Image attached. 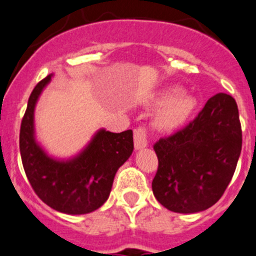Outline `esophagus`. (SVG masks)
<instances>
[{
    "instance_id": "1",
    "label": "esophagus",
    "mask_w": 256,
    "mask_h": 256,
    "mask_svg": "<svg viewBox=\"0 0 256 256\" xmlns=\"http://www.w3.org/2000/svg\"><path fill=\"white\" fill-rule=\"evenodd\" d=\"M134 144H135L136 150L148 146V130L144 126H140L134 131Z\"/></svg>"
}]
</instances>
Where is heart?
<instances>
[{
    "label": "heart",
    "mask_w": 256,
    "mask_h": 256,
    "mask_svg": "<svg viewBox=\"0 0 256 256\" xmlns=\"http://www.w3.org/2000/svg\"><path fill=\"white\" fill-rule=\"evenodd\" d=\"M178 94V88H171L156 100L158 105H164L156 116V125L161 130H175L180 128L196 108V101L192 96Z\"/></svg>",
    "instance_id": "1"
}]
</instances>
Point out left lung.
I'll list each match as a JSON object with an SVG mask.
<instances>
[{"instance_id": "obj_1", "label": "left lung", "mask_w": 256, "mask_h": 256, "mask_svg": "<svg viewBox=\"0 0 256 256\" xmlns=\"http://www.w3.org/2000/svg\"><path fill=\"white\" fill-rule=\"evenodd\" d=\"M242 144L236 101L216 94L185 128L154 145L158 160L152 180L156 200L181 214L209 209L232 181Z\"/></svg>"}]
</instances>
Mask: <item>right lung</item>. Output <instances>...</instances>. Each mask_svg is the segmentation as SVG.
I'll use <instances>...</instances> for the list:
<instances>
[{"label": "right lung", "instance_id": "add662e5", "mask_svg": "<svg viewBox=\"0 0 256 256\" xmlns=\"http://www.w3.org/2000/svg\"><path fill=\"white\" fill-rule=\"evenodd\" d=\"M51 76L40 81L30 95L20 130L22 165L44 204L64 214H88L108 200L116 171L132 154V130L120 134L100 130L76 158L68 161L50 158L34 138V112Z\"/></svg>", "mask_w": 256, "mask_h": 256}]
</instances>
